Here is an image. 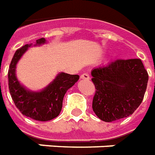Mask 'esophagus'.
<instances>
[{
  "label": "esophagus",
  "mask_w": 155,
  "mask_h": 155,
  "mask_svg": "<svg viewBox=\"0 0 155 155\" xmlns=\"http://www.w3.org/2000/svg\"><path fill=\"white\" fill-rule=\"evenodd\" d=\"M81 79L82 80H86V81H89L90 77H89V74L88 73H84L83 74H81Z\"/></svg>",
  "instance_id": "34e87169"
}]
</instances>
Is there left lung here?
Wrapping results in <instances>:
<instances>
[{"instance_id":"8db88e82","label":"left lung","mask_w":155,"mask_h":155,"mask_svg":"<svg viewBox=\"0 0 155 155\" xmlns=\"http://www.w3.org/2000/svg\"><path fill=\"white\" fill-rule=\"evenodd\" d=\"M96 92L93 110L110 122L131 115L141 104L149 75L140 59L117 60L91 71Z\"/></svg>"}]
</instances>
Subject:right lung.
<instances>
[{
    "mask_svg": "<svg viewBox=\"0 0 155 155\" xmlns=\"http://www.w3.org/2000/svg\"><path fill=\"white\" fill-rule=\"evenodd\" d=\"M47 43L44 38L36 40L34 46ZM32 43L25 44L14 55L8 71L9 89L11 98L23 115L37 121H47L57 117L62 107L63 98L80 76L61 72L48 86L39 91H32L20 84L16 77V65Z\"/></svg>",
    "mask_w": 155,
    "mask_h": 155,
    "instance_id": "right-lung-1",
    "label": "right lung"
}]
</instances>
